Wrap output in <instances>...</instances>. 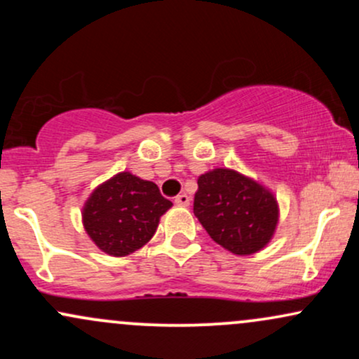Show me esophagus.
I'll list each match as a JSON object with an SVG mask.
<instances>
[{
  "mask_svg": "<svg viewBox=\"0 0 359 359\" xmlns=\"http://www.w3.org/2000/svg\"><path fill=\"white\" fill-rule=\"evenodd\" d=\"M175 204L177 205H189L191 204V197H189L187 194H179V196L175 197Z\"/></svg>",
  "mask_w": 359,
  "mask_h": 359,
  "instance_id": "1",
  "label": "esophagus"
}]
</instances>
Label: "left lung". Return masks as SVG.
Masks as SVG:
<instances>
[{
  "mask_svg": "<svg viewBox=\"0 0 359 359\" xmlns=\"http://www.w3.org/2000/svg\"><path fill=\"white\" fill-rule=\"evenodd\" d=\"M197 185L194 214L217 245L251 255L271 240L278 205L265 187L229 168L201 175Z\"/></svg>",
  "mask_w": 359,
  "mask_h": 359,
  "instance_id": "1",
  "label": "left lung"
}]
</instances>
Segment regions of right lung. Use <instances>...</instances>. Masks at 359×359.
Segmentation results:
<instances>
[{
    "mask_svg": "<svg viewBox=\"0 0 359 359\" xmlns=\"http://www.w3.org/2000/svg\"><path fill=\"white\" fill-rule=\"evenodd\" d=\"M170 208L156 184L123 172L90 194L82 221L104 253L125 257L151 240L160 216Z\"/></svg>",
    "mask_w": 359,
    "mask_h": 359,
    "instance_id": "add662e5",
    "label": "right lung"
}]
</instances>
